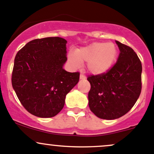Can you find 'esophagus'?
Listing matches in <instances>:
<instances>
[{
    "instance_id": "1",
    "label": "esophagus",
    "mask_w": 154,
    "mask_h": 154,
    "mask_svg": "<svg viewBox=\"0 0 154 154\" xmlns=\"http://www.w3.org/2000/svg\"><path fill=\"white\" fill-rule=\"evenodd\" d=\"M80 78L81 79V80H84V79H85V76L83 75V74H80Z\"/></svg>"
}]
</instances>
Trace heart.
<instances>
[{
  "mask_svg": "<svg viewBox=\"0 0 154 154\" xmlns=\"http://www.w3.org/2000/svg\"><path fill=\"white\" fill-rule=\"evenodd\" d=\"M118 48L114 43L95 42L78 48L68 54V60L73 68H78L81 62H86V69L93 74H102L108 72L115 63Z\"/></svg>",
  "mask_w": 154,
  "mask_h": 154,
  "instance_id": "heart-1",
  "label": "heart"
}]
</instances>
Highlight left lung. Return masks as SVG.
<instances>
[{"mask_svg": "<svg viewBox=\"0 0 154 154\" xmlns=\"http://www.w3.org/2000/svg\"><path fill=\"white\" fill-rule=\"evenodd\" d=\"M119 53L114 66L106 73L88 76L90 110L97 117L115 119L134 106L142 90V63L135 51L116 40Z\"/></svg>", "mask_w": 154, "mask_h": 154, "instance_id": "1", "label": "left lung"}]
</instances>
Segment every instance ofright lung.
<instances>
[{"instance_id":"1","label":"right lung","mask_w":154,"mask_h":154,"mask_svg":"<svg viewBox=\"0 0 154 154\" xmlns=\"http://www.w3.org/2000/svg\"><path fill=\"white\" fill-rule=\"evenodd\" d=\"M67 41L59 37L35 39L16 54L12 87L23 106L42 118L56 116L66 96L77 84L79 72L63 69Z\"/></svg>"}]
</instances>
